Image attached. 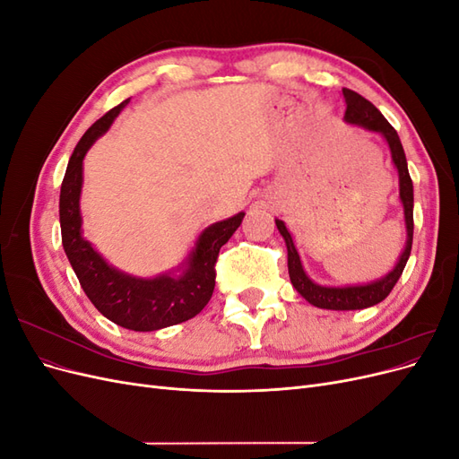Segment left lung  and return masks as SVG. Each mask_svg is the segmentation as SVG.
<instances>
[{
  "label": "left lung",
  "instance_id": "obj_1",
  "mask_svg": "<svg viewBox=\"0 0 459 459\" xmlns=\"http://www.w3.org/2000/svg\"><path fill=\"white\" fill-rule=\"evenodd\" d=\"M342 95L346 100L344 120L351 124H359V126H364L371 132L383 134L388 147H391L393 162L398 169L400 201L404 204V218H406V230H408V241H406L404 253H402L396 268L379 281L369 283V285H359V287H322V285H316L310 277L304 273L299 253L293 245V238H290V233L287 231L283 221L275 220V226L283 235L285 245H287V256H289L287 266H289L290 283H293V287L304 299H307L310 304H314V307L325 308V310H362L385 300L388 293L393 290V287L396 285V281L400 280L402 272L406 268V262L411 253V241H413V184L408 172V162H406L404 149H402V143H400V137L391 124H388V120L379 113V108L371 101H368L366 97L349 88H342Z\"/></svg>",
  "mask_w": 459,
  "mask_h": 459
}]
</instances>
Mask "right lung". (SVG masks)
I'll use <instances>...</instances> for the list:
<instances>
[{
  "mask_svg": "<svg viewBox=\"0 0 459 459\" xmlns=\"http://www.w3.org/2000/svg\"><path fill=\"white\" fill-rule=\"evenodd\" d=\"M128 100L113 107L88 128L76 143L61 184L59 220L61 239L68 262L91 300L110 322L132 331H157L195 317L212 297L216 283V260L221 245L241 226L243 212L206 228L191 253L187 270L179 275H160L155 280H135L110 268L82 238L80 191L82 160L97 137L103 135Z\"/></svg>",
  "mask_w": 459,
  "mask_h": 459,
  "instance_id": "right-lung-1",
  "label": "right lung"
}]
</instances>
